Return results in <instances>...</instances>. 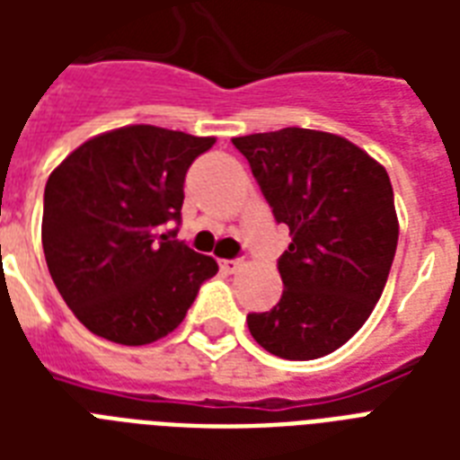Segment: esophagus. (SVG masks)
Instances as JSON below:
<instances>
[{"label": "esophagus", "mask_w": 460, "mask_h": 460, "mask_svg": "<svg viewBox=\"0 0 460 460\" xmlns=\"http://www.w3.org/2000/svg\"><path fill=\"white\" fill-rule=\"evenodd\" d=\"M241 265H243L241 260H219V267H222V272H226V274L238 272V270H241Z\"/></svg>", "instance_id": "obj_1"}]
</instances>
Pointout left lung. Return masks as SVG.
<instances>
[{
	"label": "left lung",
	"instance_id": "1",
	"mask_svg": "<svg viewBox=\"0 0 460 460\" xmlns=\"http://www.w3.org/2000/svg\"><path fill=\"white\" fill-rule=\"evenodd\" d=\"M291 245L279 267L284 294L248 314L272 356L314 360L349 341L385 291L399 243L389 173L334 133L281 128L234 138Z\"/></svg>",
	"mask_w": 460,
	"mask_h": 460
}]
</instances>
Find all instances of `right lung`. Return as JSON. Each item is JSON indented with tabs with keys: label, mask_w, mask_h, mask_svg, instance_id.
Segmentation results:
<instances>
[{
	"label": "right lung",
	"mask_w": 460,
	"mask_h": 460,
	"mask_svg": "<svg viewBox=\"0 0 460 460\" xmlns=\"http://www.w3.org/2000/svg\"><path fill=\"white\" fill-rule=\"evenodd\" d=\"M215 138L126 126L90 138L47 179L42 248L54 287L107 341L153 343L217 274L176 238L183 181Z\"/></svg>",
	"instance_id": "right-lung-1"
}]
</instances>
